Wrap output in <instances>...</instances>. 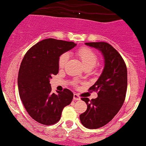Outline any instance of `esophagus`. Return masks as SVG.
<instances>
[{
  "mask_svg": "<svg viewBox=\"0 0 146 146\" xmlns=\"http://www.w3.org/2000/svg\"><path fill=\"white\" fill-rule=\"evenodd\" d=\"M81 100V98H80L78 94H73V100L76 101V100Z\"/></svg>",
  "mask_w": 146,
  "mask_h": 146,
  "instance_id": "34e87169",
  "label": "esophagus"
}]
</instances>
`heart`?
Masks as SVG:
<instances>
[{
    "mask_svg": "<svg viewBox=\"0 0 146 146\" xmlns=\"http://www.w3.org/2000/svg\"><path fill=\"white\" fill-rule=\"evenodd\" d=\"M76 54L78 55L82 62L83 65L84 66L85 69H92L98 62V56L92 49L87 47H82L79 48ZM68 59V55L67 54H63L59 58V67L62 68L66 64Z\"/></svg>",
    "mask_w": 146,
    "mask_h": 146,
    "instance_id": "heart-1",
    "label": "heart"
}]
</instances>
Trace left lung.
<instances>
[{
  "instance_id": "left-lung-1",
  "label": "left lung",
  "mask_w": 146,
  "mask_h": 146,
  "mask_svg": "<svg viewBox=\"0 0 146 146\" xmlns=\"http://www.w3.org/2000/svg\"><path fill=\"white\" fill-rule=\"evenodd\" d=\"M102 53L104 68L89 90L98 91V98L89 100L81 98L87 109L80 115L81 124L88 129H98L111 121L119 112L125 100L127 70L124 60L115 48L106 42L85 43Z\"/></svg>"
}]
</instances>
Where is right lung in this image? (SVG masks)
<instances>
[{
  "instance_id": "right-lung-1",
  "label": "right lung",
  "mask_w": 146,
  "mask_h": 146,
  "mask_svg": "<svg viewBox=\"0 0 146 146\" xmlns=\"http://www.w3.org/2000/svg\"><path fill=\"white\" fill-rule=\"evenodd\" d=\"M76 46L73 42L44 39L30 48L22 60L17 79L19 97L29 115L38 123L56 124L64 108L72 102L70 90L52 93L49 82L58 73L60 56Z\"/></svg>"
}]
</instances>
